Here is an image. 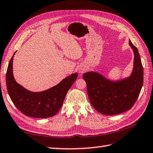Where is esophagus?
Segmentation results:
<instances>
[{"label": "esophagus", "mask_w": 153, "mask_h": 153, "mask_svg": "<svg viewBox=\"0 0 153 153\" xmlns=\"http://www.w3.org/2000/svg\"><path fill=\"white\" fill-rule=\"evenodd\" d=\"M83 71H84V69H83V68H80L79 69V73H83Z\"/></svg>", "instance_id": "esophagus-1"}]
</instances>
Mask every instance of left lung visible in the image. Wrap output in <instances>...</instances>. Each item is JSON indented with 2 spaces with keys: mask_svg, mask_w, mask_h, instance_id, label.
<instances>
[{
  "mask_svg": "<svg viewBox=\"0 0 153 153\" xmlns=\"http://www.w3.org/2000/svg\"><path fill=\"white\" fill-rule=\"evenodd\" d=\"M134 53L131 76L113 81L95 71L84 73L88 97L92 106L105 115H117L129 110L135 103L143 84V68L137 48L129 40Z\"/></svg>",
  "mask_w": 153,
  "mask_h": 153,
  "instance_id": "left-lung-1",
  "label": "left lung"
}]
</instances>
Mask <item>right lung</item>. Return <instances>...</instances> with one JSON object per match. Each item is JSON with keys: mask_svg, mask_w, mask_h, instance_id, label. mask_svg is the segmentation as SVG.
Segmentation results:
<instances>
[{"mask_svg": "<svg viewBox=\"0 0 153 153\" xmlns=\"http://www.w3.org/2000/svg\"><path fill=\"white\" fill-rule=\"evenodd\" d=\"M15 53L9 62L6 75L7 91L12 101L18 109L28 117L47 118L55 115L62 107L68 90L76 80L77 73L70 75L58 84L45 91H30L14 79L13 63Z\"/></svg>", "mask_w": 153, "mask_h": 153, "instance_id": "right-lung-1", "label": "right lung"}]
</instances>
